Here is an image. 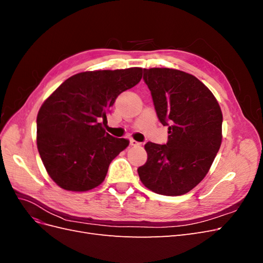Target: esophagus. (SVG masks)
I'll return each instance as SVG.
<instances>
[{
  "instance_id": "34e87169",
  "label": "esophagus",
  "mask_w": 263,
  "mask_h": 263,
  "mask_svg": "<svg viewBox=\"0 0 263 263\" xmlns=\"http://www.w3.org/2000/svg\"><path fill=\"white\" fill-rule=\"evenodd\" d=\"M130 146H140L141 144L140 142H138V141H136V140H134V139H130Z\"/></svg>"
}]
</instances>
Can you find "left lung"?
Wrapping results in <instances>:
<instances>
[{
  "label": "left lung",
  "instance_id": "8db88e82",
  "mask_svg": "<svg viewBox=\"0 0 263 263\" xmlns=\"http://www.w3.org/2000/svg\"><path fill=\"white\" fill-rule=\"evenodd\" d=\"M144 80L169 136L165 145H145L148 158L139 178L155 193L185 194L205 178L218 153L221 109L209 87L183 71L144 69Z\"/></svg>",
  "mask_w": 263,
  "mask_h": 263
}]
</instances>
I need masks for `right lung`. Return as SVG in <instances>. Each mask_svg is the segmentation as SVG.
Instances as JSON below:
<instances>
[{
    "mask_svg": "<svg viewBox=\"0 0 263 263\" xmlns=\"http://www.w3.org/2000/svg\"><path fill=\"white\" fill-rule=\"evenodd\" d=\"M142 77L141 68L86 71L70 77L37 115V148L49 177L61 189L85 192L104 181L109 163L129 141L103 128L122 92Z\"/></svg>",
    "mask_w": 263,
    "mask_h": 263,
    "instance_id": "add662e5",
    "label": "right lung"
}]
</instances>
